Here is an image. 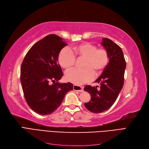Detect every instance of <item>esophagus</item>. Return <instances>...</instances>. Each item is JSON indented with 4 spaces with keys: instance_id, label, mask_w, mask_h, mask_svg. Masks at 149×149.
I'll return each instance as SVG.
<instances>
[{
    "instance_id": "obj_1",
    "label": "esophagus",
    "mask_w": 149,
    "mask_h": 149,
    "mask_svg": "<svg viewBox=\"0 0 149 149\" xmlns=\"http://www.w3.org/2000/svg\"><path fill=\"white\" fill-rule=\"evenodd\" d=\"M73 90L76 91H79V92H83V88L78 85H73Z\"/></svg>"
}]
</instances>
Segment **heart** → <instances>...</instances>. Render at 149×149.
I'll return each mask as SVG.
<instances>
[{
  "label": "heart",
  "instance_id": "heart-1",
  "mask_svg": "<svg viewBox=\"0 0 149 149\" xmlns=\"http://www.w3.org/2000/svg\"><path fill=\"white\" fill-rule=\"evenodd\" d=\"M84 58L83 69L73 68L65 73V78L75 84L81 85L91 81L95 77V73L100 75L109 63V55L105 48H97L96 46L89 43H84L72 48L62 49L58 55V61L64 68L73 66L76 57Z\"/></svg>",
  "mask_w": 149,
  "mask_h": 149
}]
</instances>
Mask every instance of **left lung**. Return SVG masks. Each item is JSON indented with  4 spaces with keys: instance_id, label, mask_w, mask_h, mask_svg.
Segmentation results:
<instances>
[{
    "instance_id": "1",
    "label": "left lung",
    "mask_w": 149,
    "mask_h": 149,
    "mask_svg": "<svg viewBox=\"0 0 149 149\" xmlns=\"http://www.w3.org/2000/svg\"><path fill=\"white\" fill-rule=\"evenodd\" d=\"M102 45L109 55V63L95 83L100 87L87 85L84 91L89 93L91 99L84 103L86 109L94 113H100L107 110L114 104L123 87L125 60L120 47L109 38H102ZM100 87V88H97Z\"/></svg>"
}]
</instances>
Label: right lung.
I'll return each mask as SVG.
<instances>
[{"mask_svg":"<svg viewBox=\"0 0 149 149\" xmlns=\"http://www.w3.org/2000/svg\"><path fill=\"white\" fill-rule=\"evenodd\" d=\"M66 45L59 36L48 35L31 47L22 61L20 81L24 97L31 109L38 114L53 113L65 94L73 90L71 83L58 82L63 74L58 55Z\"/></svg>","mask_w":149,"mask_h":149,"instance_id":"1","label":"right lung"}]
</instances>
